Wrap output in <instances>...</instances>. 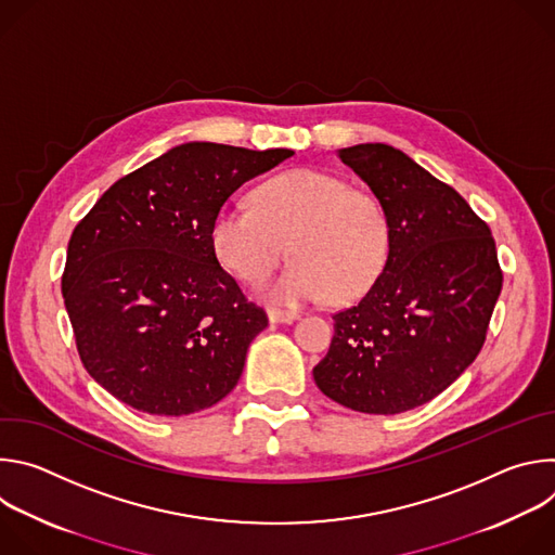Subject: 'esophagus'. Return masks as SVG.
Here are the masks:
<instances>
[{
  "instance_id": "1",
  "label": "esophagus",
  "mask_w": 555,
  "mask_h": 555,
  "mask_svg": "<svg viewBox=\"0 0 555 555\" xmlns=\"http://www.w3.org/2000/svg\"><path fill=\"white\" fill-rule=\"evenodd\" d=\"M268 319L270 323H294L298 319L296 311H283V309H274L270 307L268 309Z\"/></svg>"
}]
</instances>
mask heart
I'll return each instance as SVG.
<instances>
[{
	"instance_id": "heart-1",
	"label": "heart",
	"mask_w": 555,
	"mask_h": 555,
	"mask_svg": "<svg viewBox=\"0 0 555 555\" xmlns=\"http://www.w3.org/2000/svg\"><path fill=\"white\" fill-rule=\"evenodd\" d=\"M294 261L266 285V296L285 302L362 296L382 274L390 223L382 202L351 189L334 173L292 169L263 182L255 208L223 206L210 225L217 261L246 283L263 281L285 257Z\"/></svg>"
}]
</instances>
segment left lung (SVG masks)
<instances>
[{
    "mask_svg": "<svg viewBox=\"0 0 555 555\" xmlns=\"http://www.w3.org/2000/svg\"><path fill=\"white\" fill-rule=\"evenodd\" d=\"M338 155L382 202L390 248L366 294L334 313L313 379L351 411L398 415L437 398L479 356L503 270L490 225L406 153L366 142Z\"/></svg>",
    "mask_w": 555,
    "mask_h": 555,
    "instance_id": "left-lung-1",
    "label": "left lung"
}]
</instances>
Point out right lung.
Here are the masks:
<instances>
[{"label": "right lung", "instance_id": "add662e5", "mask_svg": "<svg viewBox=\"0 0 555 555\" xmlns=\"http://www.w3.org/2000/svg\"><path fill=\"white\" fill-rule=\"evenodd\" d=\"M289 155L180 144L112 184L76 223L61 292L86 371L116 400L180 417L240 382L268 315L219 266L210 225L236 189Z\"/></svg>", "mask_w": 555, "mask_h": 555}]
</instances>
